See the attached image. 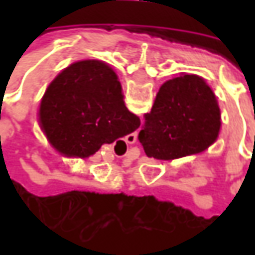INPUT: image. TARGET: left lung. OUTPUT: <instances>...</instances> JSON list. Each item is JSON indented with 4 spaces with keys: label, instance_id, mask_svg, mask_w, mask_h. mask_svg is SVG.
Returning a JSON list of instances; mask_svg holds the SVG:
<instances>
[{
    "label": "left lung",
    "instance_id": "1",
    "mask_svg": "<svg viewBox=\"0 0 255 255\" xmlns=\"http://www.w3.org/2000/svg\"><path fill=\"white\" fill-rule=\"evenodd\" d=\"M220 108L204 79L181 74L160 86L139 142L149 157L171 160L206 150L220 132Z\"/></svg>",
    "mask_w": 255,
    "mask_h": 255
}]
</instances>
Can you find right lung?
<instances>
[{"instance_id": "obj_1", "label": "right lung", "mask_w": 255, "mask_h": 255, "mask_svg": "<svg viewBox=\"0 0 255 255\" xmlns=\"http://www.w3.org/2000/svg\"><path fill=\"white\" fill-rule=\"evenodd\" d=\"M39 122L54 146L62 144L81 157L140 126L125 105L118 75L95 59L69 65L51 82L41 101Z\"/></svg>"}]
</instances>
